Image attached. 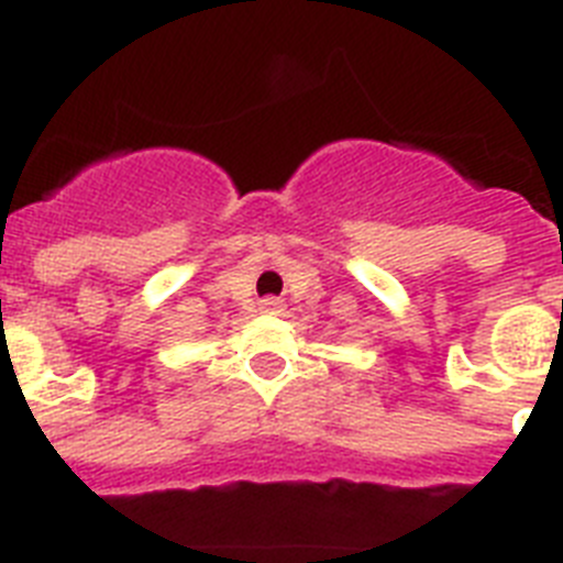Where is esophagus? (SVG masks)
Segmentation results:
<instances>
[{
    "instance_id": "obj_1",
    "label": "esophagus",
    "mask_w": 563,
    "mask_h": 563,
    "mask_svg": "<svg viewBox=\"0 0 563 563\" xmlns=\"http://www.w3.org/2000/svg\"><path fill=\"white\" fill-rule=\"evenodd\" d=\"M261 306L266 311H280L283 309V302L277 300V297H266V300H261Z\"/></svg>"
}]
</instances>
